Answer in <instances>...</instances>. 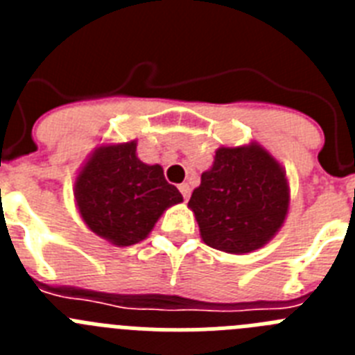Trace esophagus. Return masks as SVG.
Masks as SVG:
<instances>
[{"label": "esophagus", "instance_id": "obj_1", "mask_svg": "<svg viewBox=\"0 0 355 355\" xmlns=\"http://www.w3.org/2000/svg\"><path fill=\"white\" fill-rule=\"evenodd\" d=\"M180 192L183 193V199L187 200L188 197H190V192H192V188H190V184H188V183H181L180 184Z\"/></svg>", "mask_w": 355, "mask_h": 355}]
</instances>
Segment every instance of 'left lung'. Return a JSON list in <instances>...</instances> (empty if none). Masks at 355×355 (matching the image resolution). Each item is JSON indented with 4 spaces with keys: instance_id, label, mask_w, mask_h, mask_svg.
Returning <instances> with one entry per match:
<instances>
[{
    "instance_id": "obj_1",
    "label": "left lung",
    "mask_w": 355,
    "mask_h": 355,
    "mask_svg": "<svg viewBox=\"0 0 355 355\" xmlns=\"http://www.w3.org/2000/svg\"><path fill=\"white\" fill-rule=\"evenodd\" d=\"M206 245L229 254L261 249L277 234L290 208L286 171L250 142L218 147L211 168L188 200Z\"/></svg>"
}]
</instances>
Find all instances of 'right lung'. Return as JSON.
Returning <instances> with one entry per match:
<instances>
[{
  "mask_svg": "<svg viewBox=\"0 0 355 355\" xmlns=\"http://www.w3.org/2000/svg\"><path fill=\"white\" fill-rule=\"evenodd\" d=\"M74 199L87 227L117 247L146 240L163 211L183 202L159 165L140 162L137 140L96 147L78 172Z\"/></svg>",
  "mask_w": 355,
  "mask_h": 355,
  "instance_id": "1",
  "label": "right lung"
}]
</instances>
